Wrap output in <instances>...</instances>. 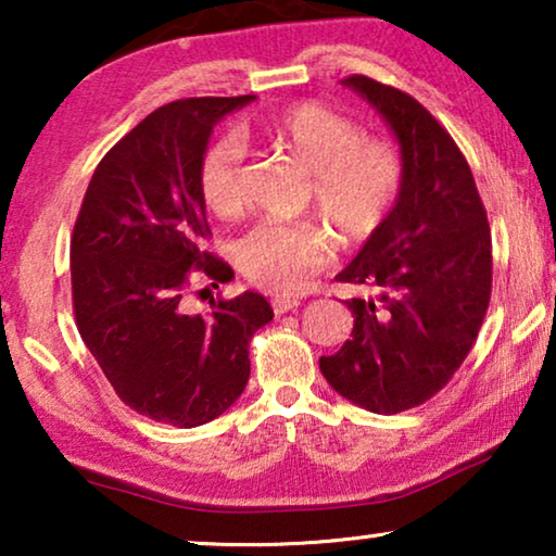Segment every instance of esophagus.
Wrapping results in <instances>:
<instances>
[{
  "label": "esophagus",
  "instance_id": "34e87169",
  "mask_svg": "<svg viewBox=\"0 0 556 556\" xmlns=\"http://www.w3.org/2000/svg\"><path fill=\"white\" fill-rule=\"evenodd\" d=\"M270 306H273V311H276V314L280 316V314H288V311L299 308L301 301H299V299H291V295H276V299L270 301Z\"/></svg>",
  "mask_w": 556,
  "mask_h": 556
}]
</instances>
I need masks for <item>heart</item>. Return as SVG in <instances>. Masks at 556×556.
<instances>
[{"mask_svg":"<svg viewBox=\"0 0 556 556\" xmlns=\"http://www.w3.org/2000/svg\"><path fill=\"white\" fill-rule=\"evenodd\" d=\"M257 141L280 149L311 174L308 200L346 242H367L397 207L407 179L402 149L367 136L354 118L316 101L245 121L235 136L210 141L197 162V192L207 210L235 217L245 210V149ZM333 245L316 223H265L238 242L235 257L250 283L270 293H299L329 265Z\"/></svg>","mask_w":556,"mask_h":556,"instance_id":"heart-1","label":"heart"}]
</instances>
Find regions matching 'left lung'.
Wrapping results in <instances>:
<instances>
[{
    "label": "left lung",
    "mask_w": 556,
    "mask_h": 556,
    "mask_svg": "<svg viewBox=\"0 0 556 556\" xmlns=\"http://www.w3.org/2000/svg\"><path fill=\"white\" fill-rule=\"evenodd\" d=\"M344 83L397 134L407 179L382 230L339 276L379 295L346 301L352 339L318 367L341 397L397 415L435 397L476 344L491 301V227L468 159L420 101L367 75Z\"/></svg>",
    "instance_id": "1"
}]
</instances>
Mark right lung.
<instances>
[{
  "label": "right lung",
  "mask_w": 556,
  "mask_h": 556,
  "mask_svg": "<svg viewBox=\"0 0 556 556\" xmlns=\"http://www.w3.org/2000/svg\"><path fill=\"white\" fill-rule=\"evenodd\" d=\"M253 101L181 98L149 113L96 166L71 238L73 314L88 352L118 400L154 422L197 428L240 397L248 349L273 321L253 291L187 314L197 278L227 283L232 268L210 253L197 162L212 126Z\"/></svg>",
  "instance_id": "1"
}]
</instances>
